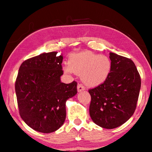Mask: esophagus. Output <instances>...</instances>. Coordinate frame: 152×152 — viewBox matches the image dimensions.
I'll use <instances>...</instances> for the list:
<instances>
[{"label": "esophagus", "instance_id": "34e87169", "mask_svg": "<svg viewBox=\"0 0 152 152\" xmlns=\"http://www.w3.org/2000/svg\"><path fill=\"white\" fill-rule=\"evenodd\" d=\"M85 90V87L84 86H83L81 83H78L77 85V91L78 92H81V91H83Z\"/></svg>", "mask_w": 152, "mask_h": 152}]
</instances>
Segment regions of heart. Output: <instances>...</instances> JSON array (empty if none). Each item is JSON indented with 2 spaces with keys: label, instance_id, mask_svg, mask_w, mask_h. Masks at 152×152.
Returning a JSON list of instances; mask_svg holds the SVG:
<instances>
[{
  "label": "heart",
  "instance_id": "b5f03b06",
  "mask_svg": "<svg viewBox=\"0 0 152 152\" xmlns=\"http://www.w3.org/2000/svg\"><path fill=\"white\" fill-rule=\"evenodd\" d=\"M68 65L63 68L66 73L74 72L81 74L83 82L91 87L105 82L112 69V62L108 57L91 51L71 54L68 60Z\"/></svg>",
  "mask_w": 152,
  "mask_h": 152
}]
</instances>
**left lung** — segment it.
I'll return each mask as SVG.
<instances>
[{
  "mask_svg": "<svg viewBox=\"0 0 152 152\" xmlns=\"http://www.w3.org/2000/svg\"><path fill=\"white\" fill-rule=\"evenodd\" d=\"M110 74L106 81L88 90L89 107L92 121L99 126L114 129L133 115L139 96L141 80L134 61L110 53Z\"/></svg>",
  "mask_w": 152,
  "mask_h": 152,
  "instance_id": "left-lung-1",
  "label": "left lung"
}]
</instances>
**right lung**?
<instances>
[{
    "instance_id": "right-lung-1",
    "label": "right lung",
    "mask_w": 152,
    "mask_h": 152,
    "mask_svg": "<svg viewBox=\"0 0 152 152\" xmlns=\"http://www.w3.org/2000/svg\"><path fill=\"white\" fill-rule=\"evenodd\" d=\"M63 57L45 53L24 61L15 83L22 119L42 133L56 131L66 118V102L77 93V83L61 82Z\"/></svg>"
}]
</instances>
